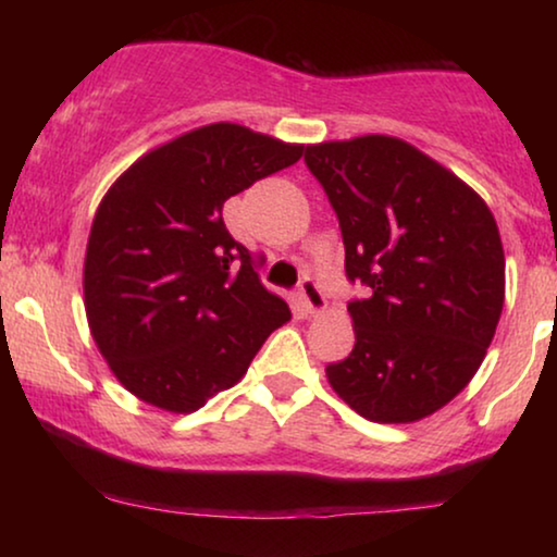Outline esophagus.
Listing matches in <instances>:
<instances>
[{
  "label": "esophagus",
  "instance_id": "esophagus-1",
  "mask_svg": "<svg viewBox=\"0 0 557 557\" xmlns=\"http://www.w3.org/2000/svg\"><path fill=\"white\" fill-rule=\"evenodd\" d=\"M299 301H301V307L307 309V314H319V311H324V307H326L322 286H319L317 281H311V278H307L301 284Z\"/></svg>",
  "mask_w": 557,
  "mask_h": 557
}]
</instances>
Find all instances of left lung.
<instances>
[{
  "label": "left lung",
  "mask_w": 557,
  "mask_h": 557,
  "mask_svg": "<svg viewBox=\"0 0 557 557\" xmlns=\"http://www.w3.org/2000/svg\"><path fill=\"white\" fill-rule=\"evenodd\" d=\"M337 212L355 347L326 364L334 393L375 423H413L482 364L505 304V250L486 202L395 136L311 144L304 154Z\"/></svg>",
  "instance_id": "1"
}]
</instances>
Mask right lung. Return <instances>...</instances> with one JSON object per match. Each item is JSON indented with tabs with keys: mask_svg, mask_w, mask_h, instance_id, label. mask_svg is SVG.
<instances>
[{
	"mask_svg": "<svg viewBox=\"0 0 557 557\" xmlns=\"http://www.w3.org/2000/svg\"><path fill=\"white\" fill-rule=\"evenodd\" d=\"M301 154V144L223 121L151 149L106 193L83 296L98 349L136 398L193 413L292 319L227 233L223 205Z\"/></svg>",
	"mask_w": 557,
	"mask_h": 557,
	"instance_id": "1",
	"label": "right lung"
}]
</instances>
